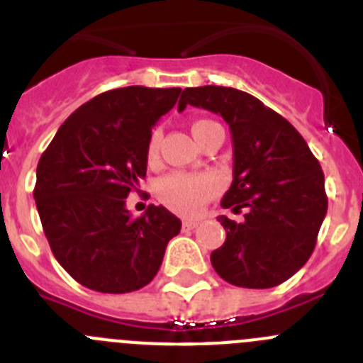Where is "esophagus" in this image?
Here are the masks:
<instances>
[{
    "instance_id": "obj_1",
    "label": "esophagus",
    "mask_w": 363,
    "mask_h": 363,
    "mask_svg": "<svg viewBox=\"0 0 363 363\" xmlns=\"http://www.w3.org/2000/svg\"><path fill=\"white\" fill-rule=\"evenodd\" d=\"M198 223H200L198 220H184V223H182V225H184V229L191 230V229H194V227H198Z\"/></svg>"
}]
</instances>
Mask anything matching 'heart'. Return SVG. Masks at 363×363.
I'll return each mask as SVG.
<instances>
[{"label":"heart","instance_id":"obj_1","mask_svg":"<svg viewBox=\"0 0 363 363\" xmlns=\"http://www.w3.org/2000/svg\"><path fill=\"white\" fill-rule=\"evenodd\" d=\"M213 125L209 120H198L192 123V136H196L201 129ZM160 130H154L150 134L149 145H147V160L154 162L158 158L160 147ZM218 191L216 179L209 174H184V172H172L167 174L156 184V194L160 200L171 207L172 211H178L182 214H192L200 209L205 201L213 198Z\"/></svg>","mask_w":363,"mask_h":363}]
</instances>
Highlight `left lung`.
<instances>
[{
    "label": "left lung",
    "instance_id": "obj_1",
    "mask_svg": "<svg viewBox=\"0 0 363 363\" xmlns=\"http://www.w3.org/2000/svg\"><path fill=\"white\" fill-rule=\"evenodd\" d=\"M187 105L220 114L233 138V184L223 209L240 213L242 223L218 221L225 242L211 264L225 281L247 289H269L300 271L316 245L327 213L325 179L306 140L258 98L230 86H189Z\"/></svg>",
    "mask_w": 363,
    "mask_h": 363
}]
</instances>
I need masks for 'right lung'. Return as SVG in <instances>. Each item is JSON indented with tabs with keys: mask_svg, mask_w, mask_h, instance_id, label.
Returning <instances> with one entry per match:
<instances>
[{
	"mask_svg": "<svg viewBox=\"0 0 363 363\" xmlns=\"http://www.w3.org/2000/svg\"><path fill=\"white\" fill-rule=\"evenodd\" d=\"M182 89L133 85L98 94L74 111L41 154L36 200L52 255L74 280L123 294L156 277L182 221L160 205L133 218L125 198L147 174L156 121Z\"/></svg>",
	"mask_w": 363,
	"mask_h": 363,
	"instance_id": "right-lung-1",
	"label": "right lung"
}]
</instances>
